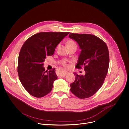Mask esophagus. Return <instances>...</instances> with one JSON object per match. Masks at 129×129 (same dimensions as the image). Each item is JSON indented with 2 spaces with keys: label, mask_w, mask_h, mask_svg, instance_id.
<instances>
[{
  "label": "esophagus",
  "mask_w": 129,
  "mask_h": 129,
  "mask_svg": "<svg viewBox=\"0 0 129 129\" xmlns=\"http://www.w3.org/2000/svg\"><path fill=\"white\" fill-rule=\"evenodd\" d=\"M61 70L62 71V74H61L62 75H66L67 74V73H68L67 71H65L63 69H61Z\"/></svg>",
  "instance_id": "34e87169"
}]
</instances>
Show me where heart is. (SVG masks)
Masks as SVG:
<instances>
[{
	"label": "heart",
	"mask_w": 129,
	"mask_h": 129,
	"mask_svg": "<svg viewBox=\"0 0 129 129\" xmlns=\"http://www.w3.org/2000/svg\"><path fill=\"white\" fill-rule=\"evenodd\" d=\"M66 45H67V46H73V45H76V43L73 40L68 41L67 42ZM63 64L65 67H68V64H66L65 61L63 62Z\"/></svg>",
	"instance_id": "obj_1"
}]
</instances>
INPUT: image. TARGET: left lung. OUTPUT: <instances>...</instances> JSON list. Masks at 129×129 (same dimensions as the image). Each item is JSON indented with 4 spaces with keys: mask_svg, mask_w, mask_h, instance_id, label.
<instances>
[{
    "mask_svg": "<svg viewBox=\"0 0 129 129\" xmlns=\"http://www.w3.org/2000/svg\"><path fill=\"white\" fill-rule=\"evenodd\" d=\"M69 37L78 43L81 50L76 67L83 66L85 71L84 75L74 73L75 80L70 85V90L79 99H86L104 83L109 66V50L105 42L94 35L70 33Z\"/></svg>",
    "mask_w": 129,
    "mask_h": 129,
    "instance_id": "8db88e82",
    "label": "left lung"
}]
</instances>
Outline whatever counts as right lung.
<instances>
[{
  "mask_svg": "<svg viewBox=\"0 0 129 129\" xmlns=\"http://www.w3.org/2000/svg\"><path fill=\"white\" fill-rule=\"evenodd\" d=\"M69 33L41 32L26 40L20 51L17 72L25 90L32 96L42 98L51 90L57 79L55 69L45 71L46 56L53 55L56 47Z\"/></svg>",
  "mask_w": 129,
  "mask_h": 129,
  "instance_id": "add662e5",
  "label": "right lung"
}]
</instances>
